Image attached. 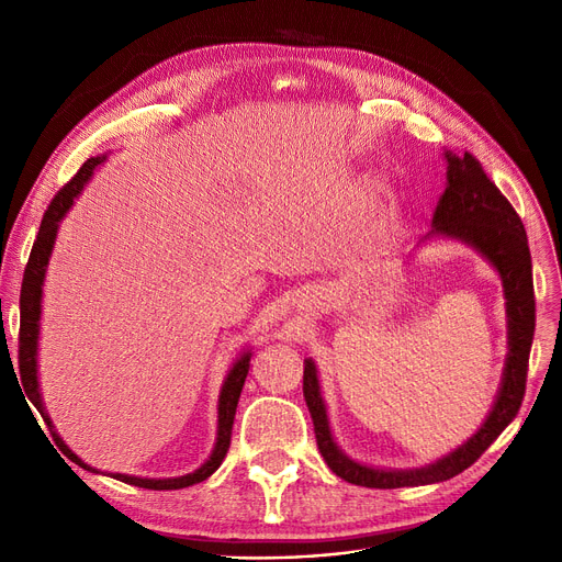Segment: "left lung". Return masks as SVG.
<instances>
[{
    "label": "left lung",
    "mask_w": 562,
    "mask_h": 562,
    "mask_svg": "<svg viewBox=\"0 0 562 562\" xmlns=\"http://www.w3.org/2000/svg\"><path fill=\"white\" fill-rule=\"evenodd\" d=\"M447 191L439 198L432 225L435 232L456 236V239L467 241L469 246L483 252L494 263L501 280H504L510 346L504 382H501L490 417L467 445L422 469L382 471L352 462L337 449L330 435L326 405H323L318 392L314 362L305 360L303 394L314 422L316 447L323 460L333 469V474L360 487H415L441 483L462 474L467 467L474 464L487 451V447L501 435V430L517 417L524 401L528 356L536 333V291L526 229L519 214L515 212V206L496 189V184L485 175L481 161L474 155L464 153L462 157H456L447 153Z\"/></svg>",
    "instance_id": "obj_1"
}]
</instances>
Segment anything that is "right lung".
Wrapping results in <instances>:
<instances>
[{"mask_svg": "<svg viewBox=\"0 0 562 562\" xmlns=\"http://www.w3.org/2000/svg\"><path fill=\"white\" fill-rule=\"evenodd\" d=\"M104 157H91L88 161H83V166L77 170V175L68 184H64V189H58V193L52 198L47 212L43 214L41 221V229L36 234V241L32 248V255H29L26 269H24V278H22V289H20V337H18V362H20V378H22V387L24 394L29 396V401L34 403V407L41 412V417L45 419V424L52 428V422L47 417V412L43 407L41 401V392H38V380H36V344H38V318H41V291H43V278H45V266L56 239V229H58V221L66 216V212L72 206L75 198L79 195V191L83 189V184L88 182V177L95 170L98 164H102ZM250 369V352H244V356L236 360V364L232 367V371L225 378V385L221 390V398H218V439L216 447L200 469H195L193 474L180 476V479H164V481H155V479H136V476H125V474H113V479L130 483L134 487H145V490H180V487H189L195 483H202L204 479H210L214 471L221 467L223 458L227 456L229 441H232V426H234V415H236V403H239L244 382ZM56 447H61V451H66L70 456L72 462H77L83 469H93L83 464L66 445L61 441L56 432H52ZM95 471V469H93Z\"/></svg>", "mask_w": 562, "mask_h": 562, "instance_id": "1", "label": "right lung"}]
</instances>
